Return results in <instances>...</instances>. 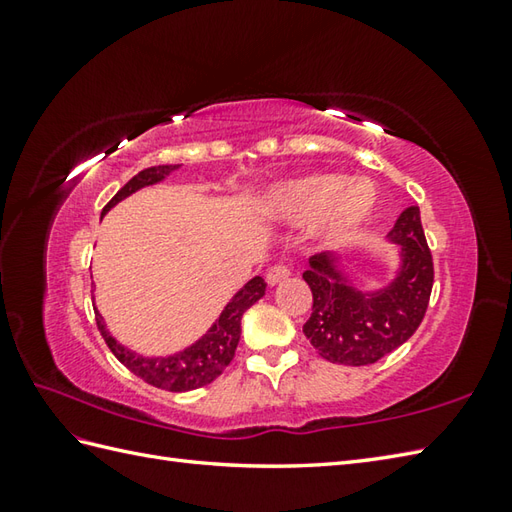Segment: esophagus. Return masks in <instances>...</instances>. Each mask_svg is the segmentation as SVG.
Masks as SVG:
<instances>
[{"mask_svg":"<svg viewBox=\"0 0 512 512\" xmlns=\"http://www.w3.org/2000/svg\"><path fill=\"white\" fill-rule=\"evenodd\" d=\"M288 277H290V266L288 264H275L273 268H268V273H266L268 286H275V284H279V281H284Z\"/></svg>","mask_w":512,"mask_h":512,"instance_id":"34e87169","label":"esophagus"}]
</instances>
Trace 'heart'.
Here are the masks:
<instances>
[{"label": "heart", "instance_id": "obj_1", "mask_svg": "<svg viewBox=\"0 0 512 512\" xmlns=\"http://www.w3.org/2000/svg\"><path fill=\"white\" fill-rule=\"evenodd\" d=\"M376 202L372 182L325 171L281 182L266 198L268 211L277 220H308V237L319 244L350 237L374 213Z\"/></svg>", "mask_w": 512, "mask_h": 512}]
</instances>
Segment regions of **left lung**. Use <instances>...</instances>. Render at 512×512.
<instances>
[{
	"mask_svg": "<svg viewBox=\"0 0 512 512\" xmlns=\"http://www.w3.org/2000/svg\"><path fill=\"white\" fill-rule=\"evenodd\" d=\"M387 239L398 246L400 264L396 277L378 290L354 286L341 268V253L310 257L303 279L312 290V314L303 334L325 361L372 365L422 323L433 288V259L418 206L400 213Z\"/></svg>",
	"mask_w": 512,
	"mask_h": 512,
	"instance_id": "8db88e82",
	"label": "left lung"
}]
</instances>
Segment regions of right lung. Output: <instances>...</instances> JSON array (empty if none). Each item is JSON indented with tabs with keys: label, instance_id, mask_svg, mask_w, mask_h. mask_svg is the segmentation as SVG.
I'll use <instances>...</instances> for the list:
<instances>
[{
	"label": "right lung",
	"instance_id": "add662e5",
	"mask_svg": "<svg viewBox=\"0 0 512 512\" xmlns=\"http://www.w3.org/2000/svg\"><path fill=\"white\" fill-rule=\"evenodd\" d=\"M176 169H180V165H158V167H149L136 173V176L105 204L103 215L121 200L129 198L132 193L151 187V184L162 182ZM264 292H266V281L262 277L250 279L248 284L244 288H239L233 295V299L226 303L222 314L215 319L211 328L206 330V334H202V339H198L189 347H184L182 352H176L171 356L154 358V356H140L132 352L129 347L121 345L114 339L110 330L105 328L101 312L94 308L96 325H99L107 347H110L112 354L129 369V372H134L136 376L143 378L145 383L154 385L158 389L191 391V389L213 383V380L228 367V363L233 361L237 343H239V334H242L244 312L253 306V303L262 299Z\"/></svg>",
	"mask_w": 512,
	"mask_h": 512
}]
</instances>
